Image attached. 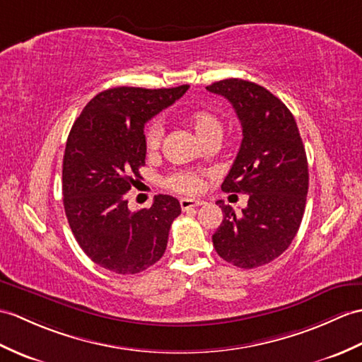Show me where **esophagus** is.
<instances>
[{
    "label": "esophagus",
    "mask_w": 362,
    "mask_h": 362,
    "mask_svg": "<svg viewBox=\"0 0 362 362\" xmlns=\"http://www.w3.org/2000/svg\"><path fill=\"white\" fill-rule=\"evenodd\" d=\"M204 204L205 202L199 200V199H182L180 200V206L183 211H187V209H191V208H196V206H202Z\"/></svg>",
    "instance_id": "1"
}]
</instances>
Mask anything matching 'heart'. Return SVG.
Wrapping results in <instances>:
<instances>
[{
  "mask_svg": "<svg viewBox=\"0 0 362 362\" xmlns=\"http://www.w3.org/2000/svg\"><path fill=\"white\" fill-rule=\"evenodd\" d=\"M187 122L192 132L196 134L200 141L209 139H221L222 136V122L219 117L206 109H197L188 114ZM163 137V126L160 122H153L145 131V146L148 153H156L160 148ZM168 188L185 194H194L202 188V180L199 175L192 173H174L166 179Z\"/></svg>",
  "mask_w": 362,
  "mask_h": 362,
  "instance_id": "b5f03b06",
  "label": "heart"
}]
</instances>
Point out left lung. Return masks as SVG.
<instances>
[{
  "mask_svg": "<svg viewBox=\"0 0 362 362\" xmlns=\"http://www.w3.org/2000/svg\"><path fill=\"white\" fill-rule=\"evenodd\" d=\"M233 105L242 126V143L222 191L248 194L234 213L222 200L223 221L213 245L226 262L257 268L290 247L302 222L308 192L305 148L290 109L253 81L226 78L206 86Z\"/></svg>",
  "mask_w": 362,
  "mask_h": 362,
  "instance_id": "obj_1",
  "label": "left lung"
}]
</instances>
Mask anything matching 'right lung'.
<instances>
[{"label":"right lung","instance_id":"right-lung-1","mask_svg":"<svg viewBox=\"0 0 362 362\" xmlns=\"http://www.w3.org/2000/svg\"><path fill=\"white\" fill-rule=\"evenodd\" d=\"M112 88L100 92L75 120L63 157V204L67 222L86 256L119 274L154 265L166 250L179 200L158 194L132 213L124 194L145 165L143 128L188 90Z\"/></svg>","mask_w":362,"mask_h":362}]
</instances>
